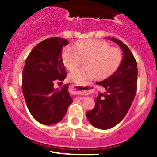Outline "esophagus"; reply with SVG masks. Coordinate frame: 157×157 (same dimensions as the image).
<instances>
[{
    "label": "esophagus",
    "instance_id": "34e87169",
    "mask_svg": "<svg viewBox=\"0 0 157 157\" xmlns=\"http://www.w3.org/2000/svg\"><path fill=\"white\" fill-rule=\"evenodd\" d=\"M77 100H84L85 99V97H77Z\"/></svg>",
    "mask_w": 157,
    "mask_h": 157
}]
</instances>
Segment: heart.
I'll return each instance as SVG.
<instances>
[{
	"label": "heart",
	"instance_id": "1",
	"mask_svg": "<svg viewBox=\"0 0 157 157\" xmlns=\"http://www.w3.org/2000/svg\"><path fill=\"white\" fill-rule=\"evenodd\" d=\"M66 68L73 70L85 60L86 67L77 68L69 74L70 80L84 85L96 77L102 80L113 75L120 67L122 54L117 47L98 40H85L75 46H68L63 53Z\"/></svg>",
	"mask_w": 157,
	"mask_h": 157
}]
</instances>
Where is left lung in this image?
Segmentation results:
<instances>
[{
    "label": "left lung",
    "mask_w": 157,
    "mask_h": 157,
    "mask_svg": "<svg viewBox=\"0 0 157 157\" xmlns=\"http://www.w3.org/2000/svg\"><path fill=\"white\" fill-rule=\"evenodd\" d=\"M109 39L121 47L123 58L112 75L97 82L106 91L99 93L94 108L86 113L90 123L103 130L111 128L122 121L134 101L137 89V64L132 52L122 41L113 37Z\"/></svg>",
    "instance_id": "left-lung-1"
}]
</instances>
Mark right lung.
<instances>
[{
	"label": "right lung",
	"mask_w": 157,
	"mask_h": 157,
	"mask_svg": "<svg viewBox=\"0 0 157 157\" xmlns=\"http://www.w3.org/2000/svg\"><path fill=\"white\" fill-rule=\"evenodd\" d=\"M68 44L61 37L48 38L32 48L23 70L22 91L29 111L44 125L57 123L64 117L73 101L68 85L55 89L56 81L63 82L66 71L62 48Z\"/></svg>",
	"instance_id": "obj_1"
}]
</instances>
